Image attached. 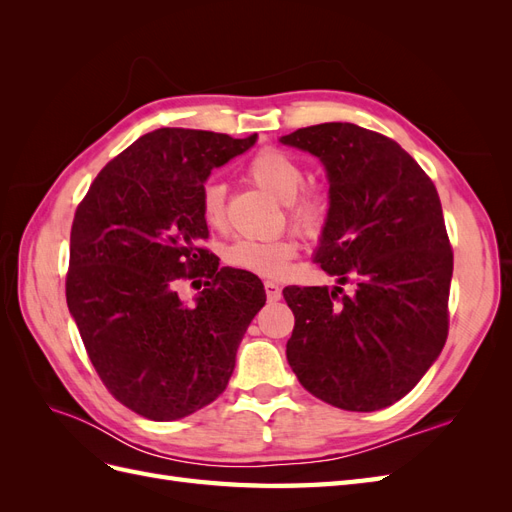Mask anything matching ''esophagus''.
<instances>
[{"instance_id": "1", "label": "esophagus", "mask_w": 512, "mask_h": 512, "mask_svg": "<svg viewBox=\"0 0 512 512\" xmlns=\"http://www.w3.org/2000/svg\"><path fill=\"white\" fill-rule=\"evenodd\" d=\"M265 292H267V299L269 301H280V297H282V288L277 286L275 282H271V280L265 282Z\"/></svg>"}]
</instances>
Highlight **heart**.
I'll use <instances>...</instances> for the list:
<instances>
[{
	"label": "heart",
	"mask_w": 512,
	"mask_h": 512,
	"mask_svg": "<svg viewBox=\"0 0 512 512\" xmlns=\"http://www.w3.org/2000/svg\"><path fill=\"white\" fill-rule=\"evenodd\" d=\"M245 177L260 190L286 203L288 220L305 235H318L329 220V194L320 185H303L307 179L305 164L292 153L277 147H260L245 162ZM200 215L209 228H222L226 220V188L209 179L200 190ZM299 245L292 237L277 239H239L226 250L230 267L256 275L280 277L290 260L297 256Z\"/></svg>",
	"instance_id": "b5f03b06"
}]
</instances>
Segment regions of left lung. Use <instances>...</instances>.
Instances as JSON below:
<instances>
[{"label": "left lung", "instance_id": "left-lung-1", "mask_svg": "<svg viewBox=\"0 0 512 512\" xmlns=\"http://www.w3.org/2000/svg\"><path fill=\"white\" fill-rule=\"evenodd\" d=\"M327 168L331 213L316 262L342 286H286V356L303 389L374 412L408 395L448 335L453 250L436 185L393 138L354 123L282 136Z\"/></svg>", "mask_w": 512, "mask_h": 512}]
</instances>
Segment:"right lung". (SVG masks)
<instances>
[{
  "label": "right lung",
  "instance_id": "1",
  "mask_svg": "<svg viewBox=\"0 0 512 512\" xmlns=\"http://www.w3.org/2000/svg\"><path fill=\"white\" fill-rule=\"evenodd\" d=\"M256 134L160 128L108 162L76 207L66 301L96 374L119 404L177 421L218 399L267 294L254 273L220 269L200 243L211 168ZM205 279L194 306L176 286ZM199 284V283H198Z\"/></svg>",
  "mask_w": 512,
  "mask_h": 512
}]
</instances>
